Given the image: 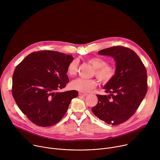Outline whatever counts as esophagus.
<instances>
[{
    "label": "esophagus",
    "instance_id": "esophagus-1",
    "mask_svg": "<svg viewBox=\"0 0 160 160\" xmlns=\"http://www.w3.org/2000/svg\"><path fill=\"white\" fill-rule=\"evenodd\" d=\"M78 94H79L80 96H84V97H85V96L87 95V94L84 93V92H80L78 93Z\"/></svg>",
    "mask_w": 160,
    "mask_h": 160
}]
</instances>
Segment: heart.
<instances>
[{"label":"heart","instance_id":"obj_1","mask_svg":"<svg viewBox=\"0 0 160 160\" xmlns=\"http://www.w3.org/2000/svg\"><path fill=\"white\" fill-rule=\"evenodd\" d=\"M94 68L93 75L102 83H108L115 77L116 70L112 66L107 64V61L99 57L89 58L87 60ZM79 66V61L74 59L68 63L66 72L70 77H73L77 75ZM97 82L94 79H84L78 78L73 80L70 83V87L79 92H85L96 87Z\"/></svg>","mask_w":160,"mask_h":160}]
</instances>
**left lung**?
Listing matches in <instances>:
<instances>
[{
    "label": "left lung",
    "mask_w": 160,
    "mask_h": 160,
    "mask_svg": "<svg viewBox=\"0 0 160 160\" xmlns=\"http://www.w3.org/2000/svg\"><path fill=\"white\" fill-rule=\"evenodd\" d=\"M116 61V73L103 87L108 96L97 95L98 102L92 108L98 118L108 124L117 125L128 120L144 98L147 90V72L133 51L115 46L98 52Z\"/></svg>",
    "instance_id": "left-lung-1"
}]
</instances>
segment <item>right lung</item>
Wrapping results in <instances>:
<instances>
[{"mask_svg":"<svg viewBox=\"0 0 160 160\" xmlns=\"http://www.w3.org/2000/svg\"><path fill=\"white\" fill-rule=\"evenodd\" d=\"M73 58L58 51H42L28 55L16 68L12 93L21 111L33 123L50 127L64 116L77 90L58 92L69 82L67 66Z\"/></svg>","mask_w":160,"mask_h":160,"instance_id":"right-lung-1","label":"right lung"}]
</instances>
